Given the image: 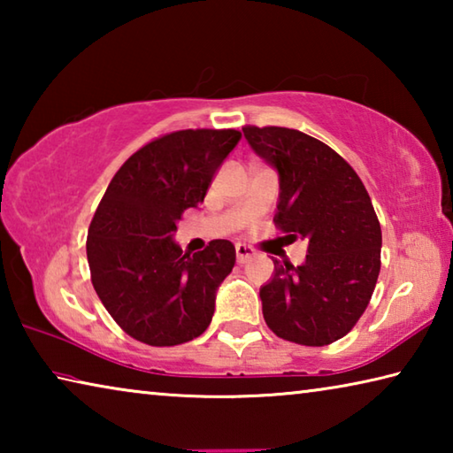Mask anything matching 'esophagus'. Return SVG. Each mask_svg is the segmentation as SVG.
I'll list each match as a JSON object with an SVG mask.
<instances>
[{
  "label": "esophagus",
  "mask_w": 453,
  "mask_h": 453,
  "mask_svg": "<svg viewBox=\"0 0 453 453\" xmlns=\"http://www.w3.org/2000/svg\"><path fill=\"white\" fill-rule=\"evenodd\" d=\"M256 256V251L250 248V245H243V243H237L235 245V257H237V262L240 264H245V262H250L251 257Z\"/></svg>",
  "instance_id": "obj_1"
}]
</instances>
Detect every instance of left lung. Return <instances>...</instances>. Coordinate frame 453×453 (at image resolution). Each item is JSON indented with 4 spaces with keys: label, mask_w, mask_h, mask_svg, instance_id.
I'll list each match as a JSON object with an SVG mask.
<instances>
[{
    "label": "left lung",
    "mask_w": 453,
    "mask_h": 453,
    "mask_svg": "<svg viewBox=\"0 0 453 453\" xmlns=\"http://www.w3.org/2000/svg\"><path fill=\"white\" fill-rule=\"evenodd\" d=\"M243 135L280 178L273 224L308 242L302 265L273 259L259 288L265 324L281 340L327 346L362 318L380 275L381 227L362 180L329 145L289 127L245 126Z\"/></svg>",
    "instance_id": "obj_1"
}]
</instances>
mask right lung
I'll return each instance as SVG.
<instances>
[{
  "label": "right lung",
  "mask_w": 453,
  "mask_h": 453,
  "mask_svg": "<svg viewBox=\"0 0 453 453\" xmlns=\"http://www.w3.org/2000/svg\"><path fill=\"white\" fill-rule=\"evenodd\" d=\"M242 134L181 129L137 150L107 186L88 232L96 294L134 340L178 346L208 329L235 248L213 240L197 254L173 242L181 213L197 208Z\"/></svg>",
  "instance_id": "right-lung-1"
}]
</instances>
